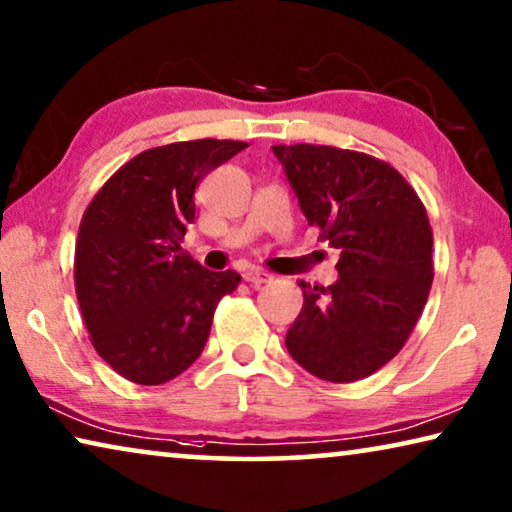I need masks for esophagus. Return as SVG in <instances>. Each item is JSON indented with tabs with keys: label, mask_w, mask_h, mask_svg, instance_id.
I'll use <instances>...</instances> for the list:
<instances>
[{
	"label": "esophagus",
	"mask_w": 512,
	"mask_h": 512,
	"mask_svg": "<svg viewBox=\"0 0 512 512\" xmlns=\"http://www.w3.org/2000/svg\"><path fill=\"white\" fill-rule=\"evenodd\" d=\"M243 280L250 282V285H264V282L271 280V273H266L264 269H248L243 273Z\"/></svg>",
	"instance_id": "34e87169"
}]
</instances>
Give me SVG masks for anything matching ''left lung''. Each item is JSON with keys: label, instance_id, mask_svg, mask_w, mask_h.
<instances>
[{"label": "left lung", "instance_id": "obj_1", "mask_svg": "<svg viewBox=\"0 0 512 512\" xmlns=\"http://www.w3.org/2000/svg\"><path fill=\"white\" fill-rule=\"evenodd\" d=\"M308 225L340 250L338 282L303 289L285 345L319 379L347 384L400 352L430 294L432 227L421 197L384 160L324 144H276Z\"/></svg>", "mask_w": 512, "mask_h": 512}]
</instances>
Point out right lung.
I'll return each instance as SVG.
<instances>
[{
  "instance_id": "add662e5",
  "label": "right lung",
  "mask_w": 512,
  "mask_h": 512,
  "mask_svg": "<svg viewBox=\"0 0 512 512\" xmlns=\"http://www.w3.org/2000/svg\"><path fill=\"white\" fill-rule=\"evenodd\" d=\"M190 140L147 149L94 195L75 241V294L91 345L121 377L158 386L197 361L213 312L236 271H209L181 253L195 220V188L246 149Z\"/></svg>"
}]
</instances>
